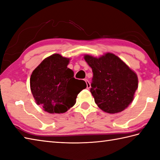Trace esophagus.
<instances>
[{
	"mask_svg": "<svg viewBox=\"0 0 160 160\" xmlns=\"http://www.w3.org/2000/svg\"><path fill=\"white\" fill-rule=\"evenodd\" d=\"M84 81H85L86 84H87V89H90L91 88V84L89 82V81L87 80V79H85V80H84Z\"/></svg>",
	"mask_w": 160,
	"mask_h": 160,
	"instance_id": "34e87169",
	"label": "esophagus"
}]
</instances>
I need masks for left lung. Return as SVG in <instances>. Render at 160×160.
Masks as SVG:
<instances>
[{
	"label": "left lung",
	"mask_w": 160,
	"mask_h": 160,
	"mask_svg": "<svg viewBox=\"0 0 160 160\" xmlns=\"http://www.w3.org/2000/svg\"><path fill=\"white\" fill-rule=\"evenodd\" d=\"M84 59L92 68L90 92L97 105L109 114L128 108L138 87L136 73L112 53L99 58L85 55Z\"/></svg>",
	"instance_id": "left-lung-1"
}]
</instances>
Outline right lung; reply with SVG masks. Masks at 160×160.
Segmentation results:
<instances>
[{
  "label": "right lung",
  "mask_w": 160,
  "mask_h": 160,
  "mask_svg": "<svg viewBox=\"0 0 160 160\" xmlns=\"http://www.w3.org/2000/svg\"><path fill=\"white\" fill-rule=\"evenodd\" d=\"M69 59L59 54L43 60L32 72L30 89L37 105L48 113H64L76 104V99L86 88L84 80L73 78L67 65Z\"/></svg>",
  "instance_id": "add662e5"
}]
</instances>
